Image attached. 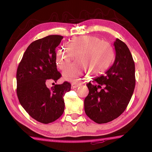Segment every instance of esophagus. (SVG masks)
I'll list each match as a JSON object with an SVG mask.
<instances>
[{"label":"esophagus","mask_w":152,"mask_h":152,"mask_svg":"<svg viewBox=\"0 0 152 152\" xmlns=\"http://www.w3.org/2000/svg\"><path fill=\"white\" fill-rule=\"evenodd\" d=\"M79 83H76V82H75H75H74V83H72V85H71V88L72 89H75V88H77V87H79Z\"/></svg>","instance_id":"obj_1"}]
</instances>
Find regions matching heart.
<instances>
[{"label":"heart","instance_id":"heart-1","mask_svg":"<svg viewBox=\"0 0 152 152\" xmlns=\"http://www.w3.org/2000/svg\"><path fill=\"white\" fill-rule=\"evenodd\" d=\"M76 55L79 61L63 73L66 80L77 81L87 72L91 75L103 74L111 66L114 58L113 48L108 43L96 36H80L58 49L56 53L58 67L65 70Z\"/></svg>","mask_w":152,"mask_h":152}]
</instances>
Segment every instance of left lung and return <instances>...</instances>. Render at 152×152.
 Listing matches in <instances>:
<instances>
[{
	"instance_id": "8db88e82",
	"label": "left lung",
	"mask_w": 152,
	"mask_h": 152,
	"mask_svg": "<svg viewBox=\"0 0 152 152\" xmlns=\"http://www.w3.org/2000/svg\"><path fill=\"white\" fill-rule=\"evenodd\" d=\"M113 45L115 58L113 65L104 75L94 79L98 85L91 82L86 84L89 94L84 99L85 112L98 124L107 123L120 116L129 103L135 87V65L129 49L118 39Z\"/></svg>"
}]
</instances>
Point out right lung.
<instances>
[{
	"instance_id": "right-lung-1",
	"label": "right lung",
	"mask_w": 152,
	"mask_h": 152,
	"mask_svg": "<svg viewBox=\"0 0 152 152\" xmlns=\"http://www.w3.org/2000/svg\"><path fill=\"white\" fill-rule=\"evenodd\" d=\"M63 37L51 35L31 43L23 56L16 73V93L21 105L39 122L49 124L61 116L65 110L63 96L71 89L64 82L49 89L46 84L61 77L56 63V48Z\"/></svg>"
}]
</instances>
